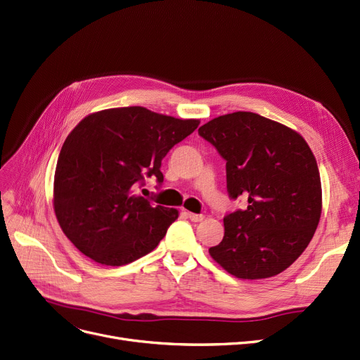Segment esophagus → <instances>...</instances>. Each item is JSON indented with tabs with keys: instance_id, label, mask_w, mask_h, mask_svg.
I'll return each instance as SVG.
<instances>
[{
	"instance_id": "1",
	"label": "esophagus",
	"mask_w": 360,
	"mask_h": 360,
	"mask_svg": "<svg viewBox=\"0 0 360 360\" xmlns=\"http://www.w3.org/2000/svg\"><path fill=\"white\" fill-rule=\"evenodd\" d=\"M186 216H188L193 222H201L202 219L206 217L205 214H201V213H191V212H186Z\"/></svg>"
}]
</instances>
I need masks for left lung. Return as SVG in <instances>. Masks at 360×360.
Listing matches in <instances>:
<instances>
[{
  "label": "left lung",
  "mask_w": 360,
  "mask_h": 360,
  "mask_svg": "<svg viewBox=\"0 0 360 360\" xmlns=\"http://www.w3.org/2000/svg\"><path fill=\"white\" fill-rule=\"evenodd\" d=\"M226 162L231 200L245 210L224 217L210 256L231 275L262 279L285 271L309 245L322 210L321 176L300 134L252 112L219 116L198 129Z\"/></svg>",
  "instance_id": "left-lung-1"
}]
</instances>
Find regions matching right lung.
Listing matches in <instances>:
<instances>
[{
	"instance_id": "1",
	"label": "right lung",
	"mask_w": 360,
	"mask_h": 360,
	"mask_svg": "<svg viewBox=\"0 0 360 360\" xmlns=\"http://www.w3.org/2000/svg\"><path fill=\"white\" fill-rule=\"evenodd\" d=\"M198 123L138 105L92 113L77 123L58 154L54 212L81 253L122 266L158 247L178 210L154 206L136 190L151 176L162 185L163 158Z\"/></svg>"
}]
</instances>
